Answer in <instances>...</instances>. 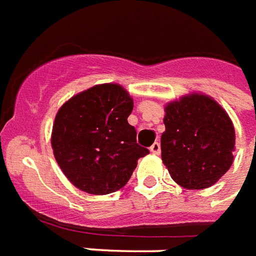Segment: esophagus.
Here are the masks:
<instances>
[{"label": "esophagus", "mask_w": 256, "mask_h": 256, "mask_svg": "<svg viewBox=\"0 0 256 256\" xmlns=\"http://www.w3.org/2000/svg\"><path fill=\"white\" fill-rule=\"evenodd\" d=\"M149 149H150V152H152L153 154H160V152H162V148H160V144L158 142L152 144V146L149 148Z\"/></svg>", "instance_id": "1"}]
</instances>
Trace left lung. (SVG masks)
<instances>
[{"mask_svg": "<svg viewBox=\"0 0 256 256\" xmlns=\"http://www.w3.org/2000/svg\"><path fill=\"white\" fill-rule=\"evenodd\" d=\"M162 158L174 180L188 190L213 186L234 162V128L216 100L191 94L166 106Z\"/></svg>", "mask_w": 256, "mask_h": 256, "instance_id": "1", "label": "left lung"}]
</instances>
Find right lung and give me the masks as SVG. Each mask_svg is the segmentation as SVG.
I'll use <instances>...</instances> for the list:
<instances>
[{
    "label": "right lung",
    "instance_id": "1",
    "mask_svg": "<svg viewBox=\"0 0 256 256\" xmlns=\"http://www.w3.org/2000/svg\"><path fill=\"white\" fill-rule=\"evenodd\" d=\"M133 99L118 84L94 85L66 102L56 115L51 146L72 184L104 196L122 188L140 157L149 150L137 144L128 124Z\"/></svg>",
    "mask_w": 256,
    "mask_h": 256
}]
</instances>
